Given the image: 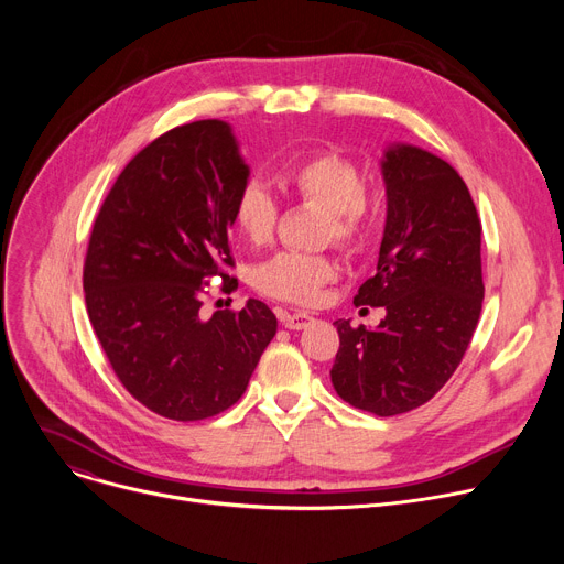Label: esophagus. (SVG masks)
Returning <instances> with one entry per match:
<instances>
[{"label": "esophagus", "instance_id": "obj_1", "mask_svg": "<svg viewBox=\"0 0 564 564\" xmlns=\"http://www.w3.org/2000/svg\"><path fill=\"white\" fill-rule=\"evenodd\" d=\"M279 319L285 329H292V332H300L304 327H308V324L313 322V315L308 313H302V311H294V313H288V311H279Z\"/></svg>", "mask_w": 564, "mask_h": 564}]
</instances>
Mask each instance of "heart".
I'll list each match as a JSON object with an SVG mask.
<instances>
[{"instance_id":"obj_1","label":"heart","mask_w":564,"mask_h":564,"mask_svg":"<svg viewBox=\"0 0 564 564\" xmlns=\"http://www.w3.org/2000/svg\"><path fill=\"white\" fill-rule=\"evenodd\" d=\"M283 192L327 210L324 240L340 247L361 245L372 228V205L359 164L334 148H317L285 166L279 175ZM232 224L251 247H267L276 235L281 207L258 183H247L232 200ZM338 267L329 256L281 251L253 270L258 292L288 304L311 306L324 285L336 281Z\"/></svg>"}]
</instances>
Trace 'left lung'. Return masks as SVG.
I'll return each instance as SVG.
<instances>
[{
    "mask_svg": "<svg viewBox=\"0 0 564 564\" xmlns=\"http://www.w3.org/2000/svg\"><path fill=\"white\" fill-rule=\"evenodd\" d=\"M387 228L377 272L354 297L383 306L377 329L334 322L340 347L336 393L375 416H398L432 400L462 364L478 327L485 283L482 224L459 173L416 145H393L381 162Z\"/></svg>",
    "mask_w": 564,
    "mask_h": 564,
    "instance_id": "left-lung-1",
    "label": "left lung"
}]
</instances>
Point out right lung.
Segmentation results:
<instances>
[{
    "mask_svg": "<svg viewBox=\"0 0 564 564\" xmlns=\"http://www.w3.org/2000/svg\"><path fill=\"white\" fill-rule=\"evenodd\" d=\"M249 177L224 121L173 128L116 177L84 258V300L126 391L158 416L203 421L240 400L276 334L270 306L203 317L213 279L232 292L228 228Z\"/></svg>",
    "mask_w": 564,
    "mask_h": 564,
    "instance_id": "add662e5",
    "label": "right lung"
}]
</instances>
